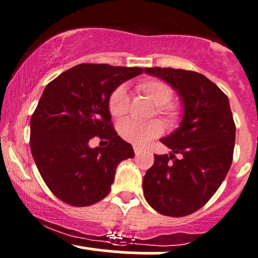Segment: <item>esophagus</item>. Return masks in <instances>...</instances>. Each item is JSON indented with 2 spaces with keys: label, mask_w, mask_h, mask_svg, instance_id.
Listing matches in <instances>:
<instances>
[{
  "label": "esophagus",
  "mask_w": 258,
  "mask_h": 258,
  "mask_svg": "<svg viewBox=\"0 0 258 258\" xmlns=\"http://www.w3.org/2000/svg\"><path fill=\"white\" fill-rule=\"evenodd\" d=\"M133 149H135V154H136V155H139V154H142L143 152H146V149H144V148L138 147V146L133 147Z\"/></svg>",
  "instance_id": "34e87169"
}]
</instances>
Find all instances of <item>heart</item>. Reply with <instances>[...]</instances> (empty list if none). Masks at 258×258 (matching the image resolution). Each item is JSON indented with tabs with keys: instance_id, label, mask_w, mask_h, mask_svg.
<instances>
[{
	"instance_id": "b5f03b06",
	"label": "heart",
	"mask_w": 258,
	"mask_h": 258,
	"mask_svg": "<svg viewBox=\"0 0 258 258\" xmlns=\"http://www.w3.org/2000/svg\"><path fill=\"white\" fill-rule=\"evenodd\" d=\"M137 91L155 104L153 114H158L168 125H173L179 119V109L172 99V88L166 82L155 79L142 80L137 84ZM130 97L126 88L119 86L108 98V110L114 119H122L128 110ZM162 132V123L154 119L148 122L125 121L119 127V133L125 141L135 146H144L150 139L158 137Z\"/></svg>"
}]
</instances>
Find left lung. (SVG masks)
I'll return each instance as SVG.
<instances>
[{"instance_id":"left-lung-1","label":"left lung","mask_w":258,"mask_h":258,"mask_svg":"<svg viewBox=\"0 0 258 258\" xmlns=\"http://www.w3.org/2000/svg\"><path fill=\"white\" fill-rule=\"evenodd\" d=\"M144 70L172 86L184 106L180 126L160 139L172 153L154 155L143 178L144 198L159 214L183 217L211 199L232 165L235 123L229 100L199 73L172 68Z\"/></svg>"}]
</instances>
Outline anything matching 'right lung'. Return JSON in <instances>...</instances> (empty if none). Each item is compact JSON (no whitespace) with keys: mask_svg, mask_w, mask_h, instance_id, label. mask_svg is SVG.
Segmentation results:
<instances>
[{"mask_svg":"<svg viewBox=\"0 0 258 258\" xmlns=\"http://www.w3.org/2000/svg\"><path fill=\"white\" fill-rule=\"evenodd\" d=\"M142 68L79 64L44 88L30 121V148L41 177L59 200L90 206L110 191L115 171L133 158V148L117 136L108 98ZM98 137L106 147L91 148Z\"/></svg>","mask_w":258,"mask_h":258,"instance_id":"obj_1","label":"right lung"}]
</instances>
